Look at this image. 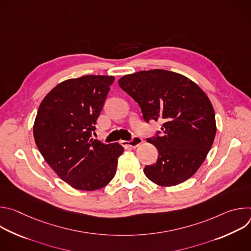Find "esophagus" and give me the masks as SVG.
Segmentation results:
<instances>
[{"label": "esophagus", "instance_id": "esophagus-1", "mask_svg": "<svg viewBox=\"0 0 251 251\" xmlns=\"http://www.w3.org/2000/svg\"><path fill=\"white\" fill-rule=\"evenodd\" d=\"M143 139L139 136H134L131 141H121V144L126 149H132L138 147L140 144H142Z\"/></svg>", "mask_w": 251, "mask_h": 251}]
</instances>
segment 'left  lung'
Wrapping results in <instances>:
<instances>
[{
	"instance_id": "1",
	"label": "left lung",
	"mask_w": 251,
	"mask_h": 251,
	"mask_svg": "<svg viewBox=\"0 0 251 251\" xmlns=\"http://www.w3.org/2000/svg\"><path fill=\"white\" fill-rule=\"evenodd\" d=\"M119 86L140 106L143 118L163 122L147 141L157 148L156 164L144 173L153 183L171 187L190 178L201 166L216 137L213 107L191 79L164 69L124 75Z\"/></svg>"
}]
</instances>
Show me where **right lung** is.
Instances as JSON below:
<instances>
[{"label":"right lung","instance_id":"obj_1","mask_svg":"<svg viewBox=\"0 0 251 251\" xmlns=\"http://www.w3.org/2000/svg\"><path fill=\"white\" fill-rule=\"evenodd\" d=\"M114 76L85 75L57 84L42 101L33 125L35 144L62 181L80 191L105 187L124 149L92 138Z\"/></svg>","mask_w":251,"mask_h":251}]
</instances>
